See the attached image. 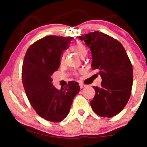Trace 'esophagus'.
<instances>
[{"mask_svg": "<svg viewBox=\"0 0 147 147\" xmlns=\"http://www.w3.org/2000/svg\"><path fill=\"white\" fill-rule=\"evenodd\" d=\"M86 86L85 85V84H80V88H84V87H86Z\"/></svg>", "mask_w": 147, "mask_h": 147, "instance_id": "obj_1", "label": "esophagus"}]
</instances>
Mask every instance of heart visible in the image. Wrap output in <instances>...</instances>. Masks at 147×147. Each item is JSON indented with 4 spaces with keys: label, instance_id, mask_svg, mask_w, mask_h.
Returning <instances> with one entry per match:
<instances>
[{
    "label": "heart",
    "instance_id": "b5f03b06",
    "mask_svg": "<svg viewBox=\"0 0 147 147\" xmlns=\"http://www.w3.org/2000/svg\"><path fill=\"white\" fill-rule=\"evenodd\" d=\"M71 49L72 50V51L76 53L81 58H84L86 56L87 53H88L87 47L84 44L80 43V42H76V43H74L72 45V46L71 47ZM65 56L64 54H62L60 56V63L63 64L65 63ZM73 74L74 75H77L78 74V72L76 71H74L73 72Z\"/></svg>",
    "mask_w": 147,
    "mask_h": 147
}]
</instances>
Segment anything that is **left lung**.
Segmentation results:
<instances>
[{
    "label": "left lung",
    "instance_id": "8db88e82",
    "mask_svg": "<svg viewBox=\"0 0 147 147\" xmlns=\"http://www.w3.org/2000/svg\"><path fill=\"white\" fill-rule=\"evenodd\" d=\"M91 50L92 69H98L102 81L93 86L95 95L90 102L94 112L112 117L125 107L130 97L133 68L125 49L112 37L98 31L79 36Z\"/></svg>",
    "mask_w": 147,
    "mask_h": 147
}]
</instances>
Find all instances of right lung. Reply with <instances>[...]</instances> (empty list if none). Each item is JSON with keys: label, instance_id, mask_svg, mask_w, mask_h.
Masks as SVG:
<instances>
[{"label": "right lung", "instance_id": "right-lung-1", "mask_svg": "<svg viewBox=\"0 0 147 147\" xmlns=\"http://www.w3.org/2000/svg\"><path fill=\"white\" fill-rule=\"evenodd\" d=\"M73 38L49 36L34 43L27 50L22 67V80L27 97L36 112L45 120L58 123L67 116L78 83L69 82L60 90L51 76L60 65V56Z\"/></svg>", "mask_w": 147, "mask_h": 147}]
</instances>
